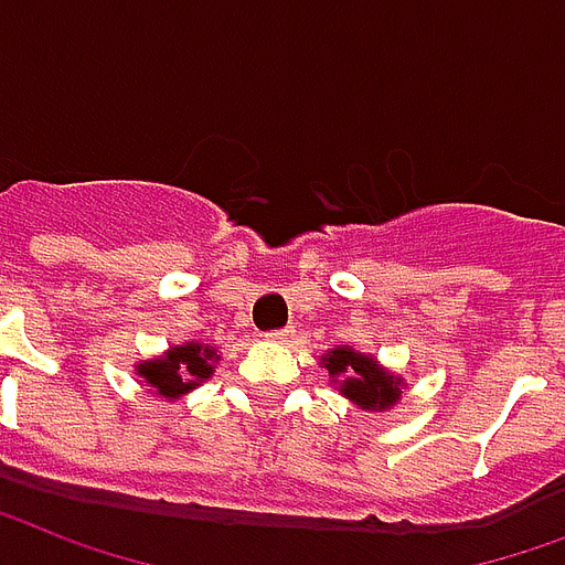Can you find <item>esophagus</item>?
<instances>
[{"mask_svg":"<svg viewBox=\"0 0 565 565\" xmlns=\"http://www.w3.org/2000/svg\"><path fill=\"white\" fill-rule=\"evenodd\" d=\"M291 337H295V330L291 328H279V330H270V333H267V339H270V342H288Z\"/></svg>","mask_w":565,"mask_h":565,"instance_id":"34e87169","label":"esophagus"}]
</instances>
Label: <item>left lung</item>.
Masks as SVG:
<instances>
[{
	"label": "left lung",
	"instance_id": "1",
	"mask_svg": "<svg viewBox=\"0 0 565 565\" xmlns=\"http://www.w3.org/2000/svg\"><path fill=\"white\" fill-rule=\"evenodd\" d=\"M324 366H328L330 379H339V375L349 372L345 381H342V393L348 398H354L360 408L384 411L390 405H396V398L402 396L398 379L379 369V363L366 358V354H358L354 348H333L324 358Z\"/></svg>",
	"mask_w": 565,
	"mask_h": 565
}]
</instances>
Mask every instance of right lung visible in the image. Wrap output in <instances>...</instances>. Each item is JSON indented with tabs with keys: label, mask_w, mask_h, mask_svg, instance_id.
<instances>
[{
	"label": "right lung",
	"mask_w": 565,
	"mask_h": 565,
	"mask_svg": "<svg viewBox=\"0 0 565 565\" xmlns=\"http://www.w3.org/2000/svg\"><path fill=\"white\" fill-rule=\"evenodd\" d=\"M214 360H217L214 348L199 345V342H186V345L172 348L167 358L148 360L137 372L160 396L175 398L181 393H186V390L199 387V381L211 379Z\"/></svg>",
	"instance_id": "add662e5"
}]
</instances>
